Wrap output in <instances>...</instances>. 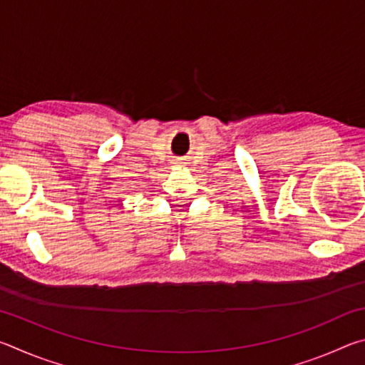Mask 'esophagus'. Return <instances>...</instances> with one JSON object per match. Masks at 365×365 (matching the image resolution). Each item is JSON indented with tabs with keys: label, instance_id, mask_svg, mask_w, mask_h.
I'll return each mask as SVG.
<instances>
[{
	"label": "esophagus",
	"instance_id": "obj_1",
	"mask_svg": "<svg viewBox=\"0 0 365 365\" xmlns=\"http://www.w3.org/2000/svg\"><path fill=\"white\" fill-rule=\"evenodd\" d=\"M175 165H182V163H178V160H175V163H174Z\"/></svg>",
	"mask_w": 365,
	"mask_h": 365
}]
</instances>
